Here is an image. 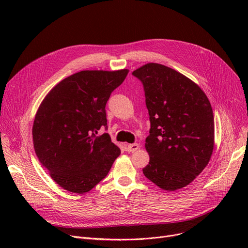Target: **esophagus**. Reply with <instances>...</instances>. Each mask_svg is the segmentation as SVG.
<instances>
[{
	"label": "esophagus",
	"instance_id": "obj_1",
	"mask_svg": "<svg viewBox=\"0 0 248 248\" xmlns=\"http://www.w3.org/2000/svg\"><path fill=\"white\" fill-rule=\"evenodd\" d=\"M140 149L139 144H131L127 146V151L131 152V153H135L136 151H138Z\"/></svg>",
	"mask_w": 248,
	"mask_h": 248
}]
</instances>
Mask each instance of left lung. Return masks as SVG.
I'll return each instance as SVG.
<instances>
[{"instance_id":"1","label":"left lung","mask_w":248,"mask_h":248,"mask_svg":"<svg viewBox=\"0 0 248 248\" xmlns=\"http://www.w3.org/2000/svg\"><path fill=\"white\" fill-rule=\"evenodd\" d=\"M144 86L150 115L144 175L163 190L189 185L209 163L214 116L204 91L180 72L158 63L133 72Z\"/></svg>"}]
</instances>
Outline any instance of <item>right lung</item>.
I'll list each match as a JSON object with an SVG mask.
<instances>
[{"instance_id":"right-lung-1","label":"right lung","mask_w":248,"mask_h":248,"mask_svg":"<svg viewBox=\"0 0 248 248\" xmlns=\"http://www.w3.org/2000/svg\"><path fill=\"white\" fill-rule=\"evenodd\" d=\"M128 73L83 70L50 90L39 107L32 128L35 153L63 189L84 194L107 177L121 154L108 134L106 106Z\"/></svg>"}]
</instances>
